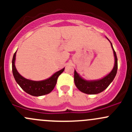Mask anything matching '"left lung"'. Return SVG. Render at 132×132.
Masks as SVG:
<instances>
[{
    "instance_id": "1",
    "label": "left lung",
    "mask_w": 132,
    "mask_h": 132,
    "mask_svg": "<svg viewBox=\"0 0 132 132\" xmlns=\"http://www.w3.org/2000/svg\"><path fill=\"white\" fill-rule=\"evenodd\" d=\"M107 39L109 41V39L107 38ZM110 44H111V46L112 48L113 52H114L115 63H114V66L112 70L107 76L102 78V79L89 81L84 80L82 77H80L79 75L77 73V71L75 70V84L76 87L78 88V89L82 93L88 94H98V93L104 91L105 89H107L108 86L110 85V84L112 82L114 78H115L117 73V70H118V58H117L115 50H114V48H113L111 42H110Z\"/></svg>"
}]
</instances>
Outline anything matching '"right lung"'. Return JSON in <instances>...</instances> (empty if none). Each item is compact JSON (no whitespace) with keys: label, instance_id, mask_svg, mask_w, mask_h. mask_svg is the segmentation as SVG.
<instances>
[{"label":"right lung","instance_id":"add662e5","mask_svg":"<svg viewBox=\"0 0 132 132\" xmlns=\"http://www.w3.org/2000/svg\"><path fill=\"white\" fill-rule=\"evenodd\" d=\"M16 53V52L13 55V60H12V70H13V74L14 79L17 84L20 86L21 88L27 93L34 96L45 95L52 91L56 85L59 76L63 72L64 68L54 73L51 77L44 80L34 81L27 79L22 77L18 72L16 68L14 65Z\"/></svg>","mask_w":132,"mask_h":132}]
</instances>
